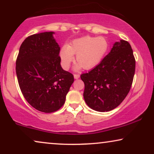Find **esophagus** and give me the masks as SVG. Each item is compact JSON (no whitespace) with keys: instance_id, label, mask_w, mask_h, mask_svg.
I'll return each instance as SVG.
<instances>
[{"instance_id":"34e87169","label":"esophagus","mask_w":154,"mask_h":154,"mask_svg":"<svg viewBox=\"0 0 154 154\" xmlns=\"http://www.w3.org/2000/svg\"><path fill=\"white\" fill-rule=\"evenodd\" d=\"M73 77H74L75 79H79L80 78V75L79 74H74L73 75Z\"/></svg>"}]
</instances>
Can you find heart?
I'll return each instance as SVG.
<instances>
[{"mask_svg": "<svg viewBox=\"0 0 154 154\" xmlns=\"http://www.w3.org/2000/svg\"><path fill=\"white\" fill-rule=\"evenodd\" d=\"M109 50V43L104 38L84 36L73 41L68 45H64L60 52L63 68L68 69L75 55L78 63L73 70L79 71L82 68L90 70L102 62Z\"/></svg>", "mask_w": 154, "mask_h": 154, "instance_id": "obj_1", "label": "heart"}]
</instances>
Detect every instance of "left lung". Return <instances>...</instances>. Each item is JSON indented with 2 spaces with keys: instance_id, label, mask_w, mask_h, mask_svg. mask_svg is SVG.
<instances>
[{
  "instance_id": "left-lung-1",
  "label": "left lung",
  "mask_w": 154,
  "mask_h": 154,
  "mask_svg": "<svg viewBox=\"0 0 154 154\" xmlns=\"http://www.w3.org/2000/svg\"><path fill=\"white\" fill-rule=\"evenodd\" d=\"M135 71V60L128 41L120 40L97 66L81 75L85 84L83 97L94 111L116 108L128 95Z\"/></svg>"
}]
</instances>
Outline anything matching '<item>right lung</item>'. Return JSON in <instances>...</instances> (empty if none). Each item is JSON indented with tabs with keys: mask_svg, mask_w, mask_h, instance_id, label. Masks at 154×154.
I'll list each match as a JSON object with an SVG mask.
<instances>
[{
	"mask_svg": "<svg viewBox=\"0 0 154 154\" xmlns=\"http://www.w3.org/2000/svg\"><path fill=\"white\" fill-rule=\"evenodd\" d=\"M54 32L26 38L20 46L16 73L24 98L33 108L44 113L60 109L74 81L73 75L60 64V47Z\"/></svg>",
	"mask_w": 154,
	"mask_h": 154,
	"instance_id": "obj_1",
	"label": "right lung"
}]
</instances>
